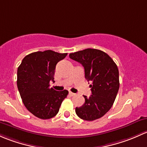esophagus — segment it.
<instances>
[{
  "instance_id": "34e87169",
  "label": "esophagus",
  "mask_w": 147,
  "mask_h": 147,
  "mask_svg": "<svg viewBox=\"0 0 147 147\" xmlns=\"http://www.w3.org/2000/svg\"><path fill=\"white\" fill-rule=\"evenodd\" d=\"M69 96H75V95H76L75 93H72V92H69Z\"/></svg>"
}]
</instances>
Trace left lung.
<instances>
[{
	"instance_id": "obj_1",
	"label": "left lung",
	"mask_w": 147,
	"mask_h": 147,
	"mask_svg": "<svg viewBox=\"0 0 147 147\" xmlns=\"http://www.w3.org/2000/svg\"><path fill=\"white\" fill-rule=\"evenodd\" d=\"M69 57L82 64L85 78L88 82L91 83L92 95L89 98L84 96L85 103L76 107V113L84 120L100 118L113 106L118 92L119 81L117 65L105 52L90 48L71 53Z\"/></svg>"
}]
</instances>
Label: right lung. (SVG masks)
<instances>
[{
  "instance_id": "add662e5",
  "label": "right lung",
  "mask_w": 147,
  "mask_h": 147,
  "mask_svg": "<svg viewBox=\"0 0 147 147\" xmlns=\"http://www.w3.org/2000/svg\"><path fill=\"white\" fill-rule=\"evenodd\" d=\"M66 55L51 50L36 51L27 55L18 67L17 86L22 102L38 118L54 117L69 93L49 87L50 81L54 82L56 65Z\"/></svg>"
}]
</instances>
